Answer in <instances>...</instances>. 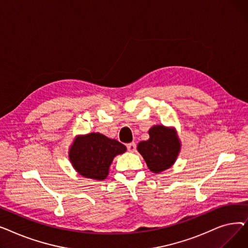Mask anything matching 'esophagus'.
I'll return each mask as SVG.
<instances>
[{
    "label": "esophagus",
    "instance_id": "34e87169",
    "mask_svg": "<svg viewBox=\"0 0 248 248\" xmlns=\"http://www.w3.org/2000/svg\"><path fill=\"white\" fill-rule=\"evenodd\" d=\"M126 148H127V151H128V152L134 153V152L136 151L137 146H136L135 142H129V144H127V145H126Z\"/></svg>",
    "mask_w": 248,
    "mask_h": 248
}]
</instances>
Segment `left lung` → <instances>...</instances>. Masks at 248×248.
Listing matches in <instances>:
<instances>
[{
	"label": "left lung",
	"instance_id": "left-lung-1",
	"mask_svg": "<svg viewBox=\"0 0 248 248\" xmlns=\"http://www.w3.org/2000/svg\"><path fill=\"white\" fill-rule=\"evenodd\" d=\"M149 135L150 139L140 141L137 149L150 171L159 174L175 164L181 151V140L174 126L153 125Z\"/></svg>",
	"mask_w": 248,
	"mask_h": 248
}]
</instances>
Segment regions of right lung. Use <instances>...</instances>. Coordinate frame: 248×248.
Instances as JSON below:
<instances>
[{
    "mask_svg": "<svg viewBox=\"0 0 248 248\" xmlns=\"http://www.w3.org/2000/svg\"><path fill=\"white\" fill-rule=\"evenodd\" d=\"M125 151L126 147L119 140L99 133H90L75 137L68 157L74 170L80 176L102 181L108 177L114 157Z\"/></svg>",
    "mask_w": 248,
    "mask_h": 248,
    "instance_id": "obj_1",
    "label": "right lung"
}]
</instances>
